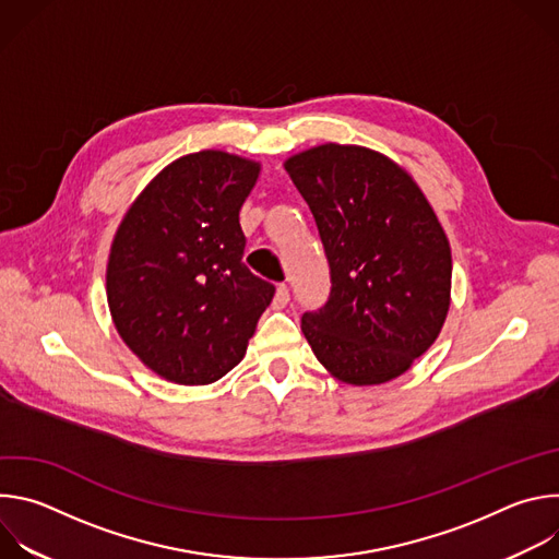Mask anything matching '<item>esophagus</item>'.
Wrapping results in <instances>:
<instances>
[{
  "label": "esophagus",
  "mask_w": 559,
  "mask_h": 559,
  "mask_svg": "<svg viewBox=\"0 0 559 559\" xmlns=\"http://www.w3.org/2000/svg\"><path fill=\"white\" fill-rule=\"evenodd\" d=\"M289 302V287L285 285V283H281L278 287H276V296H274V305L276 307H285Z\"/></svg>",
  "instance_id": "esophagus-1"
}]
</instances>
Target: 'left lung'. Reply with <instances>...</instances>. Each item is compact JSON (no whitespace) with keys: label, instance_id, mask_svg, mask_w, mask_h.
Returning a JSON list of instances; mask_svg holds the SVG:
<instances>
[{"label":"left lung","instance_id":"1","mask_svg":"<svg viewBox=\"0 0 559 559\" xmlns=\"http://www.w3.org/2000/svg\"><path fill=\"white\" fill-rule=\"evenodd\" d=\"M328 254L332 292L302 334L334 378L382 384L440 336L451 305L449 238L414 177L382 152L323 143L283 164Z\"/></svg>","mask_w":559,"mask_h":559}]
</instances>
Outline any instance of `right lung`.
<instances>
[{
  "mask_svg": "<svg viewBox=\"0 0 559 559\" xmlns=\"http://www.w3.org/2000/svg\"><path fill=\"white\" fill-rule=\"evenodd\" d=\"M261 164L186 154L132 201L110 246L106 294L130 352L177 384H210L243 360L274 285L243 263L238 223Z\"/></svg>",
  "mask_w": 559,
  "mask_h": 559,
  "instance_id": "1",
  "label": "right lung"
}]
</instances>
